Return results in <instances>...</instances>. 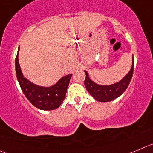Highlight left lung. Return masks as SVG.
Here are the masks:
<instances>
[{
  "label": "left lung",
  "mask_w": 153,
  "mask_h": 153,
  "mask_svg": "<svg viewBox=\"0 0 153 153\" xmlns=\"http://www.w3.org/2000/svg\"><path fill=\"white\" fill-rule=\"evenodd\" d=\"M133 69H134V62H133V57H132V67L129 72L120 82L114 84L108 85V86H102V85H98L95 83L90 79L87 72L84 70L86 74L84 85L86 90L90 93V95L95 100L100 102H109L117 99L120 95H122L123 92L126 90L132 79Z\"/></svg>",
  "instance_id": "left-lung-1"
}]
</instances>
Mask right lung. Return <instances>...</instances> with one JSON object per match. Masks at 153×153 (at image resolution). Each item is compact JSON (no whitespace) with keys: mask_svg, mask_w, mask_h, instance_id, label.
<instances>
[{"mask_svg":"<svg viewBox=\"0 0 153 153\" xmlns=\"http://www.w3.org/2000/svg\"><path fill=\"white\" fill-rule=\"evenodd\" d=\"M15 67L17 80L21 90L33 106L43 110H53L57 109L61 105L66 97L67 87L73 74L63 76L53 86L43 87L35 85L24 77L19 64L18 53L16 56Z\"/></svg>","mask_w":153,"mask_h":153,"instance_id":"add662e5","label":"right lung"}]
</instances>
